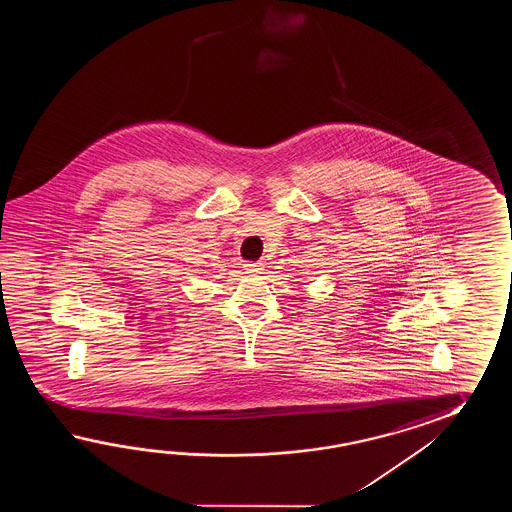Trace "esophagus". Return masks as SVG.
I'll use <instances>...</instances> for the list:
<instances>
[{
	"label": "esophagus",
	"instance_id": "34e87169",
	"mask_svg": "<svg viewBox=\"0 0 512 512\" xmlns=\"http://www.w3.org/2000/svg\"><path fill=\"white\" fill-rule=\"evenodd\" d=\"M243 271L256 276V274L263 272V263H260V261H247V263H243Z\"/></svg>",
	"mask_w": 512,
	"mask_h": 512
}]
</instances>
